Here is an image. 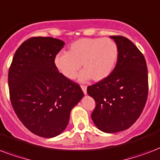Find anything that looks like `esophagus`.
<instances>
[{"instance_id": "esophagus-1", "label": "esophagus", "mask_w": 160, "mask_h": 160, "mask_svg": "<svg viewBox=\"0 0 160 160\" xmlns=\"http://www.w3.org/2000/svg\"><path fill=\"white\" fill-rule=\"evenodd\" d=\"M81 88L82 90V92H83L84 94L87 93V87L84 86V85H81Z\"/></svg>"}]
</instances>
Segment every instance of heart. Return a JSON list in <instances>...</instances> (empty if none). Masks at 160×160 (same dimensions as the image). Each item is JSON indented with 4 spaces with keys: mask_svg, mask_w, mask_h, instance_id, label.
Listing matches in <instances>:
<instances>
[{
    "mask_svg": "<svg viewBox=\"0 0 160 160\" xmlns=\"http://www.w3.org/2000/svg\"><path fill=\"white\" fill-rule=\"evenodd\" d=\"M116 43L108 38H82L70 45L68 52L58 53L55 65L63 76L72 79L80 67L79 78L86 81H102L109 76L118 59Z\"/></svg>",
    "mask_w": 160,
    "mask_h": 160,
    "instance_id": "obj_1",
    "label": "heart"
}]
</instances>
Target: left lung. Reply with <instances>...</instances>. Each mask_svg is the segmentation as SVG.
Masks as SVG:
<instances>
[{
    "mask_svg": "<svg viewBox=\"0 0 160 160\" xmlns=\"http://www.w3.org/2000/svg\"><path fill=\"white\" fill-rule=\"evenodd\" d=\"M118 47L116 66L105 79L88 87L96 102L92 119L105 133L128 129L136 122L145 106L148 92L145 58L130 40L111 36Z\"/></svg>",
    "mask_w": 160,
    "mask_h": 160,
    "instance_id": "1",
    "label": "left lung"
}]
</instances>
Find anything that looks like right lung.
Listing matches in <instances>:
<instances>
[{
	"label": "right lung",
	"instance_id": "1",
	"mask_svg": "<svg viewBox=\"0 0 160 160\" xmlns=\"http://www.w3.org/2000/svg\"><path fill=\"white\" fill-rule=\"evenodd\" d=\"M64 45L52 38H29L15 52L8 72L16 114L27 129L43 138L62 133L72 108L83 97L79 84L63 76L55 65Z\"/></svg>",
	"mask_w": 160,
	"mask_h": 160
}]
</instances>
